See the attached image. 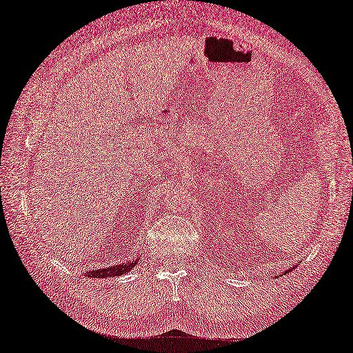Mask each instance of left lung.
I'll use <instances>...</instances> for the list:
<instances>
[{
  "instance_id": "obj_1",
  "label": "left lung",
  "mask_w": 353,
  "mask_h": 353,
  "mask_svg": "<svg viewBox=\"0 0 353 353\" xmlns=\"http://www.w3.org/2000/svg\"><path fill=\"white\" fill-rule=\"evenodd\" d=\"M292 270H294V268H290V270H288V271H286V272H290V271H292ZM286 272H285V274H286Z\"/></svg>"
}]
</instances>
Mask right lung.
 <instances>
[{"mask_svg": "<svg viewBox=\"0 0 353 353\" xmlns=\"http://www.w3.org/2000/svg\"><path fill=\"white\" fill-rule=\"evenodd\" d=\"M137 263L136 261H128L121 265H114V266H108V268H100L97 271H90L87 272V276L91 279H108V277H118L123 276V274H127L130 271L133 266Z\"/></svg>", "mask_w": 353, "mask_h": 353, "instance_id": "1", "label": "right lung"}]
</instances>
